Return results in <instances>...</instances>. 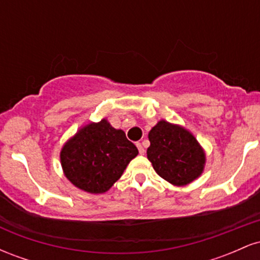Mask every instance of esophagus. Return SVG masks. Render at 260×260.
<instances>
[{"label": "esophagus", "mask_w": 260, "mask_h": 260, "mask_svg": "<svg viewBox=\"0 0 260 260\" xmlns=\"http://www.w3.org/2000/svg\"><path fill=\"white\" fill-rule=\"evenodd\" d=\"M137 148H138V150H139V154L140 155H143V154H144L145 153V150H144V148H143V145H142V143H137Z\"/></svg>", "instance_id": "obj_1"}]
</instances>
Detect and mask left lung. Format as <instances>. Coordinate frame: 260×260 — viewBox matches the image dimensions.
I'll return each mask as SVG.
<instances>
[{"instance_id": "obj_1", "label": "left lung", "mask_w": 260, "mask_h": 260, "mask_svg": "<svg viewBox=\"0 0 260 260\" xmlns=\"http://www.w3.org/2000/svg\"><path fill=\"white\" fill-rule=\"evenodd\" d=\"M149 140L148 159L164 180L175 186H184L202 174L204 151L184 128L160 121L149 132Z\"/></svg>"}]
</instances>
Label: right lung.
Instances as JSON below:
<instances>
[{
	"label": "right lung",
	"mask_w": 260,
	"mask_h": 260,
	"mask_svg": "<svg viewBox=\"0 0 260 260\" xmlns=\"http://www.w3.org/2000/svg\"><path fill=\"white\" fill-rule=\"evenodd\" d=\"M138 149L106 120L83 127L61 151L66 177L89 193H104L123 174Z\"/></svg>",
	"instance_id": "add662e5"
}]
</instances>
